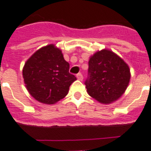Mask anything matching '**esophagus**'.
Returning a JSON list of instances; mask_svg holds the SVG:
<instances>
[{
    "label": "esophagus",
    "mask_w": 151,
    "mask_h": 151,
    "mask_svg": "<svg viewBox=\"0 0 151 151\" xmlns=\"http://www.w3.org/2000/svg\"><path fill=\"white\" fill-rule=\"evenodd\" d=\"M77 78H78L79 81H83V75H82V73H78V74H77Z\"/></svg>",
    "instance_id": "esophagus-1"
}]
</instances>
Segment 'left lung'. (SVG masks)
I'll use <instances>...</instances> for the list:
<instances>
[{
  "instance_id": "left-lung-1",
  "label": "left lung",
  "mask_w": 151,
  "mask_h": 151,
  "mask_svg": "<svg viewBox=\"0 0 151 151\" xmlns=\"http://www.w3.org/2000/svg\"><path fill=\"white\" fill-rule=\"evenodd\" d=\"M85 85L88 94L102 104H110L122 96L128 86V65L111 50L96 52L88 62Z\"/></svg>"
}]
</instances>
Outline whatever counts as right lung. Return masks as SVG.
I'll use <instances>...</instances> for the list:
<instances>
[{
    "instance_id": "right-lung-1",
    "label": "right lung",
    "mask_w": 151,
    "mask_h": 151,
    "mask_svg": "<svg viewBox=\"0 0 151 151\" xmlns=\"http://www.w3.org/2000/svg\"><path fill=\"white\" fill-rule=\"evenodd\" d=\"M70 64L54 44L37 50L27 60L23 78L27 89L35 100L54 104L63 99L77 78L69 73Z\"/></svg>"
}]
</instances>
